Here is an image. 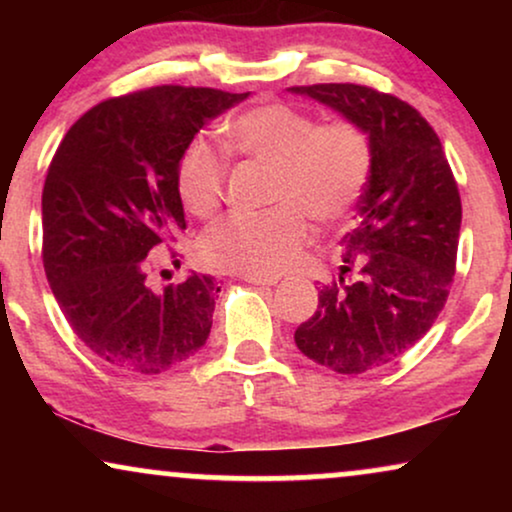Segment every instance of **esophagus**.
<instances>
[{
  "label": "esophagus",
  "instance_id": "obj_1",
  "mask_svg": "<svg viewBox=\"0 0 512 512\" xmlns=\"http://www.w3.org/2000/svg\"><path fill=\"white\" fill-rule=\"evenodd\" d=\"M244 282L256 286H277V277H258V275H244Z\"/></svg>",
  "mask_w": 512,
  "mask_h": 512
}]
</instances>
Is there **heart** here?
Returning a JSON list of instances; mask_svg holds the SVG:
<instances>
[{
	"instance_id": "heart-1",
	"label": "heart",
	"mask_w": 512,
	"mask_h": 512,
	"mask_svg": "<svg viewBox=\"0 0 512 512\" xmlns=\"http://www.w3.org/2000/svg\"><path fill=\"white\" fill-rule=\"evenodd\" d=\"M242 158L272 167L270 205L263 214H233L200 240L209 268L242 275H279L312 240L307 216L321 226L345 221L373 172V144L352 118L317 123L310 111L265 102L228 128ZM228 160L207 139H193L177 163V193L188 214L209 219L226 198Z\"/></svg>"
}]
</instances>
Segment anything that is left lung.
I'll return each instance as SVG.
<instances>
[{
    "label": "left lung",
    "instance_id": "obj_1",
    "mask_svg": "<svg viewBox=\"0 0 512 512\" xmlns=\"http://www.w3.org/2000/svg\"><path fill=\"white\" fill-rule=\"evenodd\" d=\"M352 118L373 144V172L342 237L338 277L296 328L307 359L342 375L415 347L450 296L461 228L457 179L426 118L401 97L356 83L293 86Z\"/></svg>",
    "mask_w": 512,
    "mask_h": 512
}]
</instances>
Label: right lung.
Here are the masks:
<instances>
[{
  "mask_svg": "<svg viewBox=\"0 0 512 512\" xmlns=\"http://www.w3.org/2000/svg\"><path fill=\"white\" fill-rule=\"evenodd\" d=\"M247 95L137 90L95 104L62 137L41 193V258L72 331L109 366L158 375L207 342L219 282L193 272L156 291L146 256L186 230L181 153L209 118ZM170 256L179 263L177 249Z\"/></svg>",
  "mask_w": 512,
  "mask_h": 512,
  "instance_id": "obj_1",
  "label": "right lung"
}]
</instances>
